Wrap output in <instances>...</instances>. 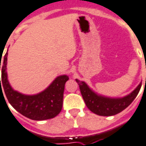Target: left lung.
Here are the masks:
<instances>
[{
    "label": "left lung",
    "instance_id": "8db88e82",
    "mask_svg": "<svg viewBox=\"0 0 146 146\" xmlns=\"http://www.w3.org/2000/svg\"><path fill=\"white\" fill-rule=\"evenodd\" d=\"M84 101L92 112L100 116H113L127 108L139 92L141 83L131 94L120 99H111L96 95L84 82L76 79Z\"/></svg>",
    "mask_w": 146,
    "mask_h": 146
}]
</instances>
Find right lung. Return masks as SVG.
I'll use <instances>...</instances> for the list:
<instances>
[{
  "mask_svg": "<svg viewBox=\"0 0 146 146\" xmlns=\"http://www.w3.org/2000/svg\"><path fill=\"white\" fill-rule=\"evenodd\" d=\"M0 57V68L1 67L0 94L1 92L2 94L5 92L8 102L18 112L34 121H43L54 118L61 111L64 85L69 79L68 76L61 75L57 77L47 89L37 95H23L13 90L7 81L6 72L7 52L2 60L1 55Z\"/></svg>",
  "mask_w": 146,
  "mask_h": 146,
  "instance_id": "add662e5",
  "label": "right lung"
}]
</instances>
